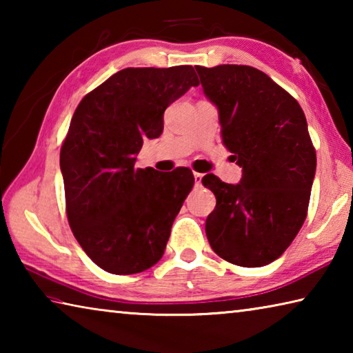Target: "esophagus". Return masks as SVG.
I'll use <instances>...</instances> for the list:
<instances>
[{
    "instance_id": "1",
    "label": "esophagus",
    "mask_w": 353,
    "mask_h": 353,
    "mask_svg": "<svg viewBox=\"0 0 353 353\" xmlns=\"http://www.w3.org/2000/svg\"><path fill=\"white\" fill-rule=\"evenodd\" d=\"M202 177H204V174H201V172H194V183H196V187H199V185L202 183Z\"/></svg>"
}]
</instances>
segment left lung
<instances>
[{
	"instance_id": "obj_1",
	"label": "left lung",
	"mask_w": 353,
	"mask_h": 353,
	"mask_svg": "<svg viewBox=\"0 0 353 353\" xmlns=\"http://www.w3.org/2000/svg\"><path fill=\"white\" fill-rule=\"evenodd\" d=\"M218 107L221 137L243 168L240 183L202 179L216 196L205 234L221 259L244 268L279 259L307 218L316 151L302 107L270 76L248 65L196 67Z\"/></svg>"
}]
</instances>
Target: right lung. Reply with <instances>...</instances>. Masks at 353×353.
Segmentation results:
<instances>
[{
  "label": "right lung",
  "instance_id": "add662e5",
  "mask_svg": "<svg viewBox=\"0 0 353 353\" xmlns=\"http://www.w3.org/2000/svg\"><path fill=\"white\" fill-rule=\"evenodd\" d=\"M199 85L191 65L124 68L82 98L61 148L73 235L93 263L129 276L154 266L185 198L190 168H135L145 139L163 132L171 103Z\"/></svg>",
  "mask_w": 353,
  "mask_h": 353
}]
</instances>
